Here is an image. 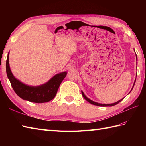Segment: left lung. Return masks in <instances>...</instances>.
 Returning a JSON list of instances; mask_svg holds the SVG:
<instances>
[{
    "instance_id": "obj_1",
    "label": "left lung",
    "mask_w": 146,
    "mask_h": 146,
    "mask_svg": "<svg viewBox=\"0 0 146 146\" xmlns=\"http://www.w3.org/2000/svg\"><path fill=\"white\" fill-rule=\"evenodd\" d=\"M136 60H137V55H136ZM135 80H136V79L135 80V81H134V85H133V86H132V89H131V91H132V90L133 89V87H134V85H135ZM129 92V93H130ZM82 95H83V97H84V98L85 99V100H86V101H88L89 103H90V104H93V105H97V106H100V107H111V106H113V105H117V104H119V102H120L121 101H122L123 99V98H122V99H120V100H119V101H117V102H115V103H113V104H100V103H98V102H94V101H93V100H90V98H88L87 97H86V96L84 94V93L83 92V91H82Z\"/></svg>"
}]
</instances>
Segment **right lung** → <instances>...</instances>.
I'll return each instance as SVG.
<instances>
[{"mask_svg":"<svg viewBox=\"0 0 146 146\" xmlns=\"http://www.w3.org/2000/svg\"><path fill=\"white\" fill-rule=\"evenodd\" d=\"M9 52L6 61V73L12 88L22 99L35 103H44L52 100L56 95L61 82L67 75L66 71L58 73L44 84L31 86L15 78L9 66Z\"/></svg>","mask_w":146,"mask_h":146,"instance_id":"add662e5","label":"right lung"}]
</instances>
